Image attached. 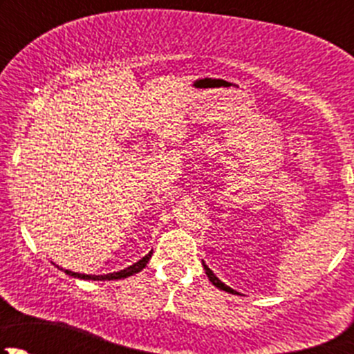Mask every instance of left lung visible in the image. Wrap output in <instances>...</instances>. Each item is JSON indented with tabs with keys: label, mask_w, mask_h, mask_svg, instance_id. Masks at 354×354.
Segmentation results:
<instances>
[{
	"label": "left lung",
	"mask_w": 354,
	"mask_h": 354,
	"mask_svg": "<svg viewBox=\"0 0 354 354\" xmlns=\"http://www.w3.org/2000/svg\"><path fill=\"white\" fill-rule=\"evenodd\" d=\"M202 263H203V262H202ZM203 269H205V274H207V277H209V279H210V283H212L214 286H216V288H219V289H223V291H227V292H234L233 289H231V288H227L226 284H224V283H221V281L217 279L216 276H214V272H212V270L209 269V267L205 266V263H203Z\"/></svg>",
	"instance_id": "8db88e82"
}]
</instances>
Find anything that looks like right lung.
I'll use <instances>...</instances> for the list:
<instances>
[{
	"mask_svg": "<svg viewBox=\"0 0 354 354\" xmlns=\"http://www.w3.org/2000/svg\"><path fill=\"white\" fill-rule=\"evenodd\" d=\"M152 252L147 253V255L144 257L142 260H138L137 263H133V266L127 267V269L120 270V272H113V274H106V276H87V274H77V272H71V270H65L68 276L71 277H80V279H91V281H113V279H123V277H128V276H133V274L140 272L142 269H144L145 266L149 263V259H151Z\"/></svg>",
	"mask_w": 354,
	"mask_h": 354,
	"instance_id": "add662e5",
	"label": "right lung"
}]
</instances>
